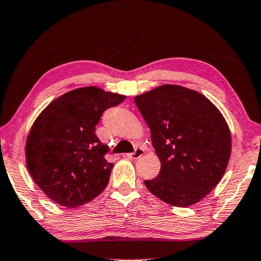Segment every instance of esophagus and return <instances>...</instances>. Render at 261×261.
Wrapping results in <instances>:
<instances>
[{"label":"esophagus","instance_id":"34e87169","mask_svg":"<svg viewBox=\"0 0 261 261\" xmlns=\"http://www.w3.org/2000/svg\"><path fill=\"white\" fill-rule=\"evenodd\" d=\"M143 154H144V149H143V148H141V147H139V148H135V150L133 151V153L127 154V158L128 159H132V160H136V159L141 158Z\"/></svg>","mask_w":261,"mask_h":261}]
</instances>
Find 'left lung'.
I'll use <instances>...</instances> for the list:
<instances>
[{
	"label": "left lung",
	"mask_w": 261,
	"mask_h": 261,
	"mask_svg": "<svg viewBox=\"0 0 261 261\" xmlns=\"http://www.w3.org/2000/svg\"><path fill=\"white\" fill-rule=\"evenodd\" d=\"M134 101L161 161L158 177L144 186L170 205L199 202L219 183L230 160L231 134L222 113L203 94L178 85L156 87Z\"/></svg>",
	"instance_id": "1"
}]
</instances>
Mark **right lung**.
<instances>
[{
	"label": "right lung",
	"mask_w": 261,
	"mask_h": 261,
	"mask_svg": "<svg viewBox=\"0 0 261 261\" xmlns=\"http://www.w3.org/2000/svg\"><path fill=\"white\" fill-rule=\"evenodd\" d=\"M125 95L83 87L52 101L36 119L28 136L27 167L47 197L77 207L99 196L110 181V150L95 135L103 112Z\"/></svg>",
	"instance_id": "1"
}]
</instances>
